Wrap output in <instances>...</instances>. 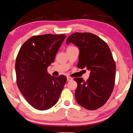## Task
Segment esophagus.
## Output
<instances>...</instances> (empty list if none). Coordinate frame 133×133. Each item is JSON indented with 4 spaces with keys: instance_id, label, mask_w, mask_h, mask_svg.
Wrapping results in <instances>:
<instances>
[{
    "instance_id": "1",
    "label": "esophagus",
    "mask_w": 133,
    "mask_h": 133,
    "mask_svg": "<svg viewBox=\"0 0 133 133\" xmlns=\"http://www.w3.org/2000/svg\"><path fill=\"white\" fill-rule=\"evenodd\" d=\"M67 81H71V80H73V78L70 77H67Z\"/></svg>"
}]
</instances>
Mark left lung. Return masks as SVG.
<instances>
[{"mask_svg":"<svg viewBox=\"0 0 133 133\" xmlns=\"http://www.w3.org/2000/svg\"><path fill=\"white\" fill-rule=\"evenodd\" d=\"M70 43L79 49L78 68L90 71L86 81L74 78L77 83L76 100L85 109H97L107 102L114 89L116 67L111 50L104 40L90 33L71 34L66 41Z\"/></svg>","mask_w":133,"mask_h":133,"instance_id":"obj_1","label":"left lung"}]
</instances>
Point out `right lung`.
<instances>
[{"instance_id":"obj_1","label":"right lung","mask_w":133,"mask_h":133,"mask_svg":"<svg viewBox=\"0 0 133 133\" xmlns=\"http://www.w3.org/2000/svg\"><path fill=\"white\" fill-rule=\"evenodd\" d=\"M66 37L65 35L34 36L24 43L17 54L15 64L17 87L36 109L46 110L55 105L66 84V76L56 77L47 70Z\"/></svg>"}]
</instances>
